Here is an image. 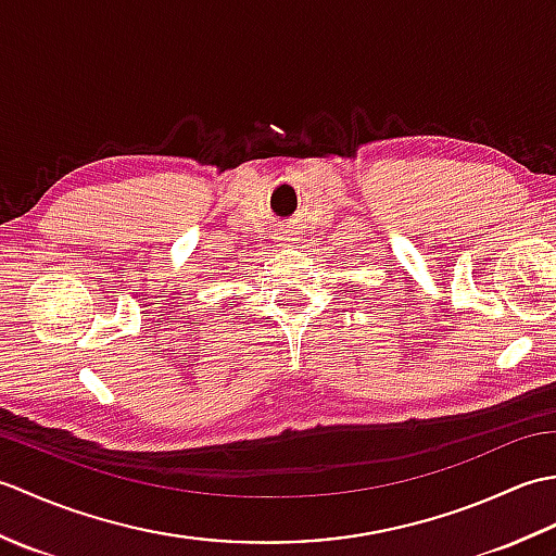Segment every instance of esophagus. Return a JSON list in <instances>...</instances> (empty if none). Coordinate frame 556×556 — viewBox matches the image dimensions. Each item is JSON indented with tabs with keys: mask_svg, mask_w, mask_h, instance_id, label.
I'll return each mask as SVG.
<instances>
[{
	"mask_svg": "<svg viewBox=\"0 0 556 556\" xmlns=\"http://www.w3.org/2000/svg\"><path fill=\"white\" fill-rule=\"evenodd\" d=\"M277 239H281V241H289V236L285 233V236H277Z\"/></svg>",
	"mask_w": 556,
	"mask_h": 556,
	"instance_id": "obj_1",
	"label": "esophagus"
}]
</instances>
